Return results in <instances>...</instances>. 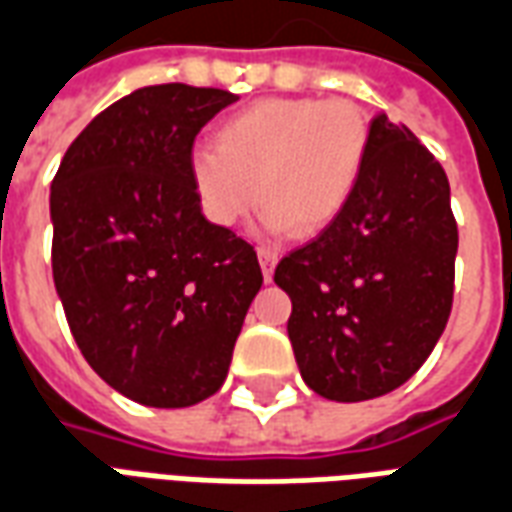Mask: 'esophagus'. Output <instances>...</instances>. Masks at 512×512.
<instances>
[{
  "instance_id": "34e87169",
  "label": "esophagus",
  "mask_w": 512,
  "mask_h": 512,
  "mask_svg": "<svg viewBox=\"0 0 512 512\" xmlns=\"http://www.w3.org/2000/svg\"><path fill=\"white\" fill-rule=\"evenodd\" d=\"M257 260H260V268H263V279L271 282V274H274V266H277L279 252L277 249H271V246H260V249H257Z\"/></svg>"
}]
</instances>
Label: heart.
Instances as JSON below:
<instances>
[{"instance_id": "b5f03b06", "label": "heart", "mask_w": 512, "mask_h": 512, "mask_svg": "<svg viewBox=\"0 0 512 512\" xmlns=\"http://www.w3.org/2000/svg\"><path fill=\"white\" fill-rule=\"evenodd\" d=\"M367 150L370 126L351 101L263 98L216 128V147L191 150V189L219 227L260 200L268 230L318 235L348 208Z\"/></svg>"}]
</instances>
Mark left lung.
<instances>
[{"instance_id": "obj_1", "label": "left lung", "mask_w": 512, "mask_h": 512, "mask_svg": "<svg viewBox=\"0 0 512 512\" xmlns=\"http://www.w3.org/2000/svg\"><path fill=\"white\" fill-rule=\"evenodd\" d=\"M455 255L444 169L403 123L376 115L348 208L274 271L293 301L288 337L304 384L337 403L406 384L447 326Z\"/></svg>"}]
</instances>
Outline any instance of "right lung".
Segmentation results:
<instances>
[{
  "mask_svg": "<svg viewBox=\"0 0 512 512\" xmlns=\"http://www.w3.org/2000/svg\"><path fill=\"white\" fill-rule=\"evenodd\" d=\"M235 101L139 87L73 139L51 183V271L73 340L142 406L211 397L263 285L255 249L202 216L189 178L194 136Z\"/></svg>",
  "mask_w": 512,
  "mask_h": 512,
  "instance_id": "add662e5",
  "label": "right lung"
}]
</instances>
